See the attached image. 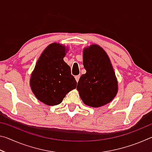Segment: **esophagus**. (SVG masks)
I'll use <instances>...</instances> for the list:
<instances>
[{
	"label": "esophagus",
	"mask_w": 152,
	"mask_h": 152,
	"mask_svg": "<svg viewBox=\"0 0 152 152\" xmlns=\"http://www.w3.org/2000/svg\"><path fill=\"white\" fill-rule=\"evenodd\" d=\"M80 75H78V76H75V79H76V80L77 82H78L79 79H80Z\"/></svg>",
	"instance_id": "1"
}]
</instances>
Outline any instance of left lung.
I'll return each instance as SVG.
<instances>
[{
  "instance_id": "obj_1",
  "label": "left lung",
  "mask_w": 152,
  "mask_h": 152,
  "mask_svg": "<svg viewBox=\"0 0 152 152\" xmlns=\"http://www.w3.org/2000/svg\"><path fill=\"white\" fill-rule=\"evenodd\" d=\"M83 65L86 73L82 74L77 85L84 103L99 107L109 103L117 93V81L106 52L97 45L85 48Z\"/></svg>"
}]
</instances>
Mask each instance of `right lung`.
<instances>
[{"instance_id": "add662e5", "label": "right lung", "mask_w": 152, "mask_h": 152, "mask_svg": "<svg viewBox=\"0 0 152 152\" xmlns=\"http://www.w3.org/2000/svg\"><path fill=\"white\" fill-rule=\"evenodd\" d=\"M65 52L63 45L51 43L40 56L31 77L33 94L48 105L61 103L66 94L76 87L70 67L63 60Z\"/></svg>"}]
</instances>
